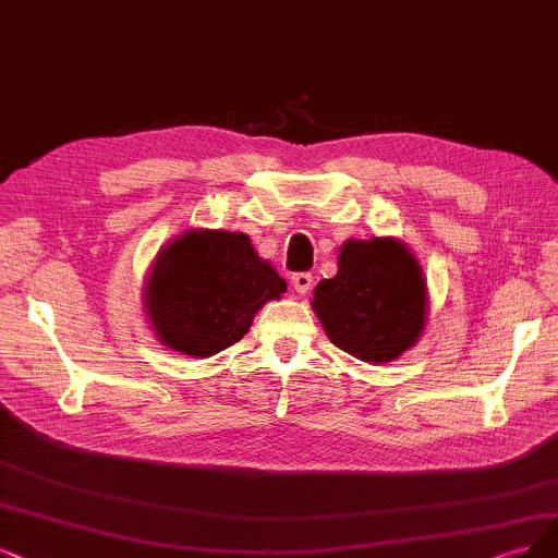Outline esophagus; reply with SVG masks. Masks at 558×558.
<instances>
[{
  "label": "esophagus",
  "mask_w": 558,
  "mask_h": 558,
  "mask_svg": "<svg viewBox=\"0 0 558 558\" xmlns=\"http://www.w3.org/2000/svg\"><path fill=\"white\" fill-rule=\"evenodd\" d=\"M292 284H294V290L299 294H307V292H311V287H313V274H307V271L294 274L292 276Z\"/></svg>",
  "instance_id": "1"
}]
</instances>
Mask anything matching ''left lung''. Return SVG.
Listing matches in <instances>:
<instances>
[{
	"instance_id": "8db88e82",
	"label": "left lung",
	"mask_w": 558,
	"mask_h": 558,
	"mask_svg": "<svg viewBox=\"0 0 558 558\" xmlns=\"http://www.w3.org/2000/svg\"><path fill=\"white\" fill-rule=\"evenodd\" d=\"M425 305L421 266L396 239L347 241L338 276L322 280L313 299L331 342L367 363L407 352L425 326Z\"/></svg>"
}]
</instances>
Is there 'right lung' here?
<instances>
[{
	"label": "right lung",
	"instance_id": "obj_1",
	"mask_svg": "<svg viewBox=\"0 0 558 558\" xmlns=\"http://www.w3.org/2000/svg\"><path fill=\"white\" fill-rule=\"evenodd\" d=\"M287 282L241 232L193 230L162 247L147 282V311L162 344L214 356L239 342Z\"/></svg>",
	"mask_w": 558,
	"mask_h": 558
}]
</instances>
